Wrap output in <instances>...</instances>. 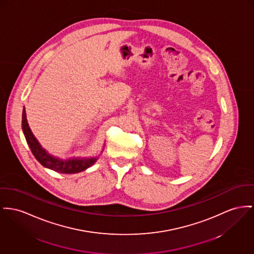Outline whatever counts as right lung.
Returning a JSON list of instances; mask_svg holds the SVG:
<instances>
[{"mask_svg": "<svg viewBox=\"0 0 254 254\" xmlns=\"http://www.w3.org/2000/svg\"><path fill=\"white\" fill-rule=\"evenodd\" d=\"M22 129L26 137V140L32 152L34 154L35 159L45 168L53 169L60 173L71 174V173H77L85 170L87 168L91 167L97 161V157L73 158L68 160H62L47 153L44 148L41 147V145L35 138L34 134L32 133L27 121L25 109L23 110V115H22Z\"/></svg>", "mask_w": 254, "mask_h": 254, "instance_id": "1", "label": "right lung"}]
</instances>
